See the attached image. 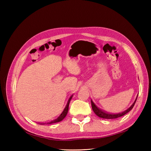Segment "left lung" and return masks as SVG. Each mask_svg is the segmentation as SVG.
Listing matches in <instances>:
<instances>
[{
    "label": "left lung",
    "instance_id": "1",
    "mask_svg": "<svg viewBox=\"0 0 151 151\" xmlns=\"http://www.w3.org/2000/svg\"><path fill=\"white\" fill-rule=\"evenodd\" d=\"M137 98L135 100V101L134 102V103L132 104V106L130 108H129L126 110L125 111H123V112H121V113H118V114H110V113H108V112L105 111L104 110H101V109L99 108L97 106H96L94 102H93L92 101H91V106H92V109L93 111L95 112V114L99 116V117H101V118H104V119H116L118 117H122L123 115L127 114L128 112H129L133 108L134 104H135L136 100H137Z\"/></svg>",
    "mask_w": 151,
    "mask_h": 151
}]
</instances>
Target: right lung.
<instances>
[{"instance_id": "add662e5", "label": "right lung", "mask_w": 151, "mask_h": 151, "mask_svg": "<svg viewBox=\"0 0 151 151\" xmlns=\"http://www.w3.org/2000/svg\"><path fill=\"white\" fill-rule=\"evenodd\" d=\"M73 97V95H71L70 97V98L68 100V102H67V104H66L65 107L64 108V109L63 110L62 112L57 117L53 119H52L50 121H48V122H46V123H40V124H52V123H58V122H60L61 121H62L64 118L65 117V116L67 115V112H68V110H69V102L70 101V100H71V99Z\"/></svg>"}]
</instances>
